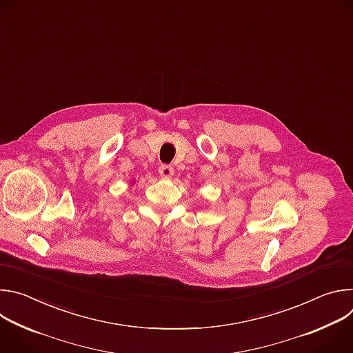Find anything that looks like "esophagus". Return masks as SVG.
Here are the masks:
<instances>
[{
  "mask_svg": "<svg viewBox=\"0 0 353 353\" xmlns=\"http://www.w3.org/2000/svg\"><path fill=\"white\" fill-rule=\"evenodd\" d=\"M158 172H159L161 177H163V179H170V177L173 176V173H174V169H173L172 166H169V165H162Z\"/></svg>",
  "mask_w": 353,
  "mask_h": 353,
  "instance_id": "1",
  "label": "esophagus"
}]
</instances>
